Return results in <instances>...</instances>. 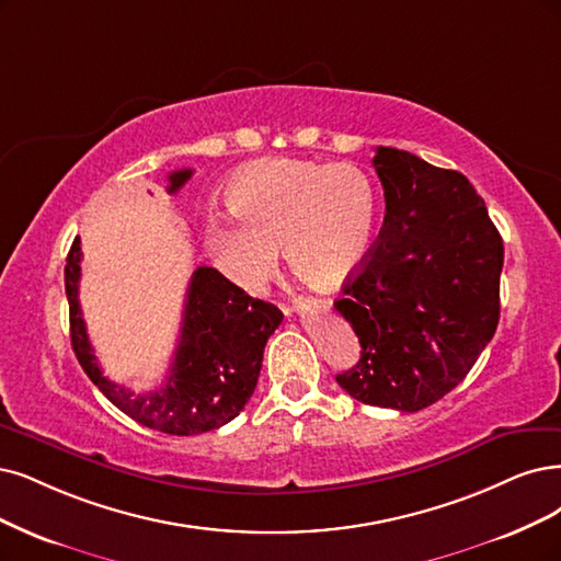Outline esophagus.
I'll list each match as a JSON object with an SVG mask.
<instances>
[{"label":"esophagus","instance_id":"34e87169","mask_svg":"<svg viewBox=\"0 0 561 561\" xmlns=\"http://www.w3.org/2000/svg\"><path fill=\"white\" fill-rule=\"evenodd\" d=\"M296 307H305V309H328L330 302H328V300H319V298H296Z\"/></svg>","mask_w":561,"mask_h":561}]
</instances>
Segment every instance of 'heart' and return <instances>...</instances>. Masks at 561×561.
Instances as JSON below:
<instances>
[{"mask_svg": "<svg viewBox=\"0 0 561 561\" xmlns=\"http://www.w3.org/2000/svg\"><path fill=\"white\" fill-rule=\"evenodd\" d=\"M236 217L205 226V247L221 273L256 294L277 273L282 244L300 277L328 288L365 261L377 219V194L356 165L265 159L228 182Z\"/></svg>", "mask_w": 561, "mask_h": 561, "instance_id": "heart-1", "label": "heart"}]
</instances>
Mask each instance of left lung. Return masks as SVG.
Wrapping results in <instances>:
<instances>
[{"instance_id":"obj_1","label":"left lung","mask_w":561,"mask_h":561,"mask_svg":"<svg viewBox=\"0 0 561 561\" xmlns=\"http://www.w3.org/2000/svg\"><path fill=\"white\" fill-rule=\"evenodd\" d=\"M371 163L386 217L335 302L360 342L337 383L363 404L413 413L458 386L492 340L504 242L462 173L396 148Z\"/></svg>"}]
</instances>
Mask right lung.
Wrapping results in <instances>:
<instances>
[{
  "label": "right lung",
  "instance_id": "1",
  "mask_svg": "<svg viewBox=\"0 0 561 561\" xmlns=\"http://www.w3.org/2000/svg\"><path fill=\"white\" fill-rule=\"evenodd\" d=\"M190 178L192 169L173 171L169 194L182 190ZM80 261V238H76L65 265L71 346L80 367L103 396L136 423L178 437H192L233 421L256 388L265 342L284 319L279 309L247 296L219 270L196 267L186 288L169 377L157 390L136 396L131 388L103 377L99 367L78 300Z\"/></svg>",
  "mask_w": 561,
  "mask_h": 561
}]
</instances>
